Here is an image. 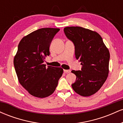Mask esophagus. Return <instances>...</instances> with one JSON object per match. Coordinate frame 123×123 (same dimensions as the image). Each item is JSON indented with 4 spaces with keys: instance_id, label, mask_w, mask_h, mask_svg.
<instances>
[{
    "instance_id": "obj_1",
    "label": "esophagus",
    "mask_w": 123,
    "mask_h": 123,
    "mask_svg": "<svg viewBox=\"0 0 123 123\" xmlns=\"http://www.w3.org/2000/svg\"><path fill=\"white\" fill-rule=\"evenodd\" d=\"M63 72H64L65 73H68L70 72V70H63Z\"/></svg>"
}]
</instances>
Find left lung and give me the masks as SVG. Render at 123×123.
<instances>
[{
    "instance_id": "1",
    "label": "left lung",
    "mask_w": 123,
    "mask_h": 123,
    "mask_svg": "<svg viewBox=\"0 0 123 123\" xmlns=\"http://www.w3.org/2000/svg\"><path fill=\"white\" fill-rule=\"evenodd\" d=\"M63 30L66 37L74 43L76 58L83 65L81 70L72 71L76 76L72 87L80 95H92L108 78L109 51L95 31L80 26H68Z\"/></svg>"
}]
</instances>
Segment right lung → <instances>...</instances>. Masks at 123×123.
I'll use <instances>...</instances> for the list:
<instances>
[{
	"label": "right lung",
	"mask_w": 123,
	"mask_h": 123,
	"mask_svg": "<svg viewBox=\"0 0 123 123\" xmlns=\"http://www.w3.org/2000/svg\"><path fill=\"white\" fill-rule=\"evenodd\" d=\"M59 28H41L21 39L14 58V65L21 85L31 95L46 98L55 90L63 70L43 62L50 55V45Z\"/></svg>",
	"instance_id": "obj_1"
}]
</instances>
